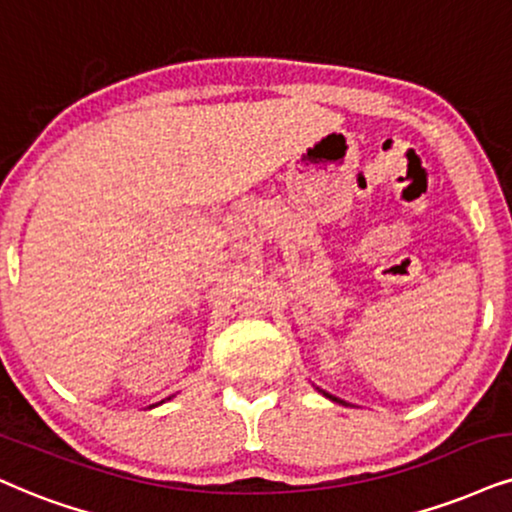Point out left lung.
<instances>
[{"label":"left lung","instance_id":"obj_1","mask_svg":"<svg viewBox=\"0 0 512 512\" xmlns=\"http://www.w3.org/2000/svg\"><path fill=\"white\" fill-rule=\"evenodd\" d=\"M325 396H330V394H325ZM330 399H332V401H339V399H334V396H330ZM339 403H344V401H339Z\"/></svg>","mask_w":512,"mask_h":512}]
</instances>
